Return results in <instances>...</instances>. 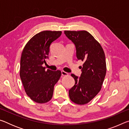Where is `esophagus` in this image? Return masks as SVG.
Listing matches in <instances>:
<instances>
[{"label": "esophagus", "instance_id": "34e87169", "mask_svg": "<svg viewBox=\"0 0 129 129\" xmlns=\"http://www.w3.org/2000/svg\"><path fill=\"white\" fill-rule=\"evenodd\" d=\"M61 75L62 76H68V73L66 72H64V71H61Z\"/></svg>", "mask_w": 129, "mask_h": 129}]
</instances>
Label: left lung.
Listing matches in <instances>:
<instances>
[{"label": "left lung", "instance_id": "left-lung-1", "mask_svg": "<svg viewBox=\"0 0 129 129\" xmlns=\"http://www.w3.org/2000/svg\"><path fill=\"white\" fill-rule=\"evenodd\" d=\"M75 44L78 60L84 62L80 77L73 74L75 84L69 90L71 101L78 105L90 101L99 93L106 72L105 55L100 44L86 30H65Z\"/></svg>", "mask_w": 129, "mask_h": 129}]
</instances>
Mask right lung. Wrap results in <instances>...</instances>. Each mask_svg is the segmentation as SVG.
I'll return each instance as SVG.
<instances>
[{
	"instance_id": "right-lung-1",
	"label": "right lung",
	"mask_w": 129,
	"mask_h": 129,
	"mask_svg": "<svg viewBox=\"0 0 129 129\" xmlns=\"http://www.w3.org/2000/svg\"><path fill=\"white\" fill-rule=\"evenodd\" d=\"M61 31L44 30L28 41L20 59V76L28 97L39 104L51 100L54 86L61 75L60 71L45 70L43 64L48 58L50 46L59 38Z\"/></svg>"
}]
</instances>
